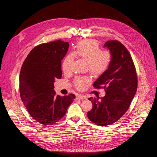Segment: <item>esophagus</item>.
Returning a JSON list of instances; mask_svg holds the SVG:
<instances>
[{
  "instance_id": "1",
  "label": "esophagus",
  "mask_w": 157,
  "mask_h": 157,
  "mask_svg": "<svg viewBox=\"0 0 157 157\" xmlns=\"http://www.w3.org/2000/svg\"><path fill=\"white\" fill-rule=\"evenodd\" d=\"M77 98L79 99H87V97L85 96V95H78L77 96Z\"/></svg>"
}]
</instances>
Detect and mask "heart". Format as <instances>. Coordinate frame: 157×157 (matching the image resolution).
Masks as SVG:
<instances>
[{"instance_id":"heart-1","label":"heart","mask_w":157,"mask_h":157,"mask_svg":"<svg viewBox=\"0 0 157 157\" xmlns=\"http://www.w3.org/2000/svg\"><path fill=\"white\" fill-rule=\"evenodd\" d=\"M75 56L79 57L88 64L89 71L94 76H99L107 71L111 62L112 56L107 50H101L98 42L94 40H85L78 43L74 53L67 55L62 63V69L64 73H68ZM89 78L77 77L75 84L79 89L85 87L89 82Z\"/></svg>"}]
</instances>
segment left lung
<instances>
[{"instance_id": "8db88e82", "label": "left lung", "mask_w": 157, "mask_h": 157, "mask_svg": "<svg viewBox=\"0 0 157 157\" xmlns=\"http://www.w3.org/2000/svg\"><path fill=\"white\" fill-rule=\"evenodd\" d=\"M104 47L111 54L108 69L94 82V87L105 89V96L88 99L93 104L87 117L100 126L111 125L117 121L128 110L136 95L137 77L132 57L123 44L117 40L105 42Z\"/></svg>"}]
</instances>
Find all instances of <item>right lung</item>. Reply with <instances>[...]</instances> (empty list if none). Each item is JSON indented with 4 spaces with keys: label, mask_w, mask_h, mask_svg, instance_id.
I'll return each mask as SVG.
<instances>
[{
    "label": "right lung",
    "mask_w": 157,
    "mask_h": 157,
    "mask_svg": "<svg viewBox=\"0 0 157 157\" xmlns=\"http://www.w3.org/2000/svg\"><path fill=\"white\" fill-rule=\"evenodd\" d=\"M69 43L58 40L35 47L21 68L20 95L29 113L35 121L51 125L65 115L75 99L70 94H55L54 82L61 78V60L68 51Z\"/></svg>",
    "instance_id": "obj_1"
}]
</instances>
